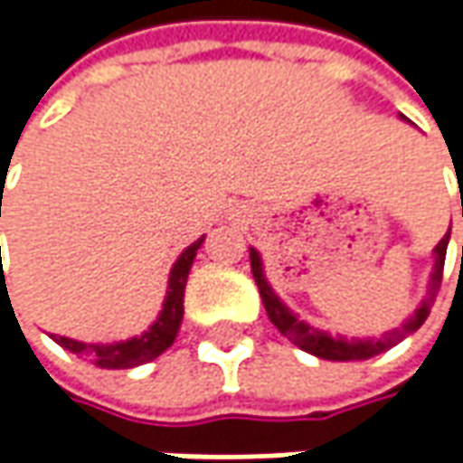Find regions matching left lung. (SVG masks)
Masks as SVG:
<instances>
[{
    "label": "left lung",
    "instance_id": "1",
    "mask_svg": "<svg viewBox=\"0 0 463 463\" xmlns=\"http://www.w3.org/2000/svg\"><path fill=\"white\" fill-rule=\"evenodd\" d=\"M402 120H407L400 116ZM410 123V120H407ZM449 240H451V229L443 240L438 241L436 250H433V270L428 278V291L420 298L418 309L412 311L400 327L383 332L382 337H345V335H329L325 329L314 327L309 322H304L291 307H286V301L273 291L270 280L265 276V262L255 247H250V262H252V276L258 283L260 296H262V304L265 311L270 317V322L276 325L280 335H286L296 347L307 350L317 358H325V361H368L373 355H379L383 350L394 347L402 343L404 337H410L412 332H418L422 327V322L428 319L430 307L436 304L438 288H440V278H443V262H446V250H449Z\"/></svg>",
    "mask_w": 463,
    "mask_h": 463
}]
</instances>
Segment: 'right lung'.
<instances>
[{"label":"right lung","mask_w":463,"mask_h":463,"mask_svg":"<svg viewBox=\"0 0 463 463\" xmlns=\"http://www.w3.org/2000/svg\"><path fill=\"white\" fill-rule=\"evenodd\" d=\"M0 216H2V198H0ZM203 237L193 241L190 247H185L180 252V258L175 260L172 270H169L167 280V294H165V304H162V311L159 317L154 319L146 332L141 335H134L128 340H118V343H81V340H71V337H56L51 335L56 343L66 350H71L74 355L80 358H87L90 364L99 365V368H136V365H144L159 358L165 350H167L177 332H180V325H183V314H185V307H183V298H185V283L187 276H190V268H193V260L198 255L201 244H203Z\"/></svg>","instance_id":"add662e5"}]
</instances>
